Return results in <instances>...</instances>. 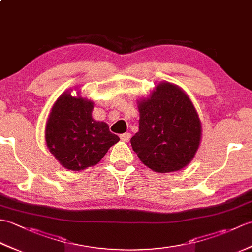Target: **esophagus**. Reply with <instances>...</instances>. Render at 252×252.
Segmentation results:
<instances>
[{
  "mask_svg": "<svg viewBox=\"0 0 252 252\" xmlns=\"http://www.w3.org/2000/svg\"><path fill=\"white\" fill-rule=\"evenodd\" d=\"M120 138H121V141H123V142H127L131 138V134H130L129 132L123 133V134L120 135Z\"/></svg>",
  "mask_w": 252,
  "mask_h": 252,
  "instance_id": "34e87169",
  "label": "esophagus"
}]
</instances>
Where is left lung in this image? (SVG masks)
<instances>
[{
  "label": "left lung",
  "mask_w": 252,
  "mask_h": 252,
  "mask_svg": "<svg viewBox=\"0 0 252 252\" xmlns=\"http://www.w3.org/2000/svg\"><path fill=\"white\" fill-rule=\"evenodd\" d=\"M140 126L131 138L133 151L155 172L168 173L189 164L199 147L201 122L187 94L161 82L138 100Z\"/></svg>",
  "instance_id": "1"
}]
</instances>
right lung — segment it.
I'll return each mask as SVG.
<instances>
[{
	"label": "right lung",
	"instance_id": "1",
	"mask_svg": "<svg viewBox=\"0 0 252 252\" xmlns=\"http://www.w3.org/2000/svg\"><path fill=\"white\" fill-rule=\"evenodd\" d=\"M94 103L70 91L63 92L53 105L45 127L49 151L63 168L84 170L97 164L120 138L106 122L92 118Z\"/></svg>",
	"mask_w": 252,
	"mask_h": 252
}]
</instances>
